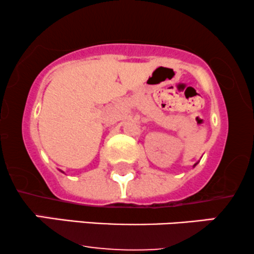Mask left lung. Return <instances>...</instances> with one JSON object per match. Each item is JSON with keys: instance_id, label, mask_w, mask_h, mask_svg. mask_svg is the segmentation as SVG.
I'll use <instances>...</instances> for the list:
<instances>
[{"instance_id": "obj_1", "label": "left lung", "mask_w": 254, "mask_h": 254, "mask_svg": "<svg viewBox=\"0 0 254 254\" xmlns=\"http://www.w3.org/2000/svg\"><path fill=\"white\" fill-rule=\"evenodd\" d=\"M197 164H198V162H197ZM197 164H194V165H193V167H194V166H196V165H197Z\"/></svg>"}]
</instances>
